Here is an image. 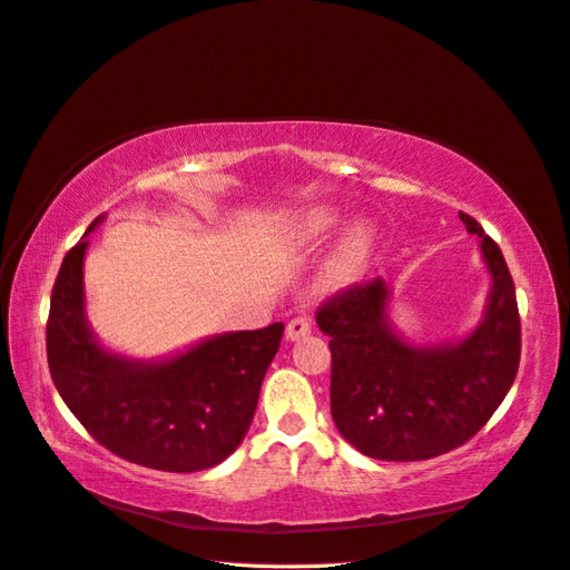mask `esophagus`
Here are the masks:
<instances>
[{
    "label": "esophagus",
    "mask_w": 570,
    "mask_h": 570,
    "mask_svg": "<svg viewBox=\"0 0 570 570\" xmlns=\"http://www.w3.org/2000/svg\"><path fill=\"white\" fill-rule=\"evenodd\" d=\"M306 335H312V323H308L306 318H292V321L287 323L285 337H287L289 342H297V340H302V337H306Z\"/></svg>",
    "instance_id": "1"
}]
</instances>
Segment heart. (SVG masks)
Wrapping results in <instances>:
<instances>
[{"instance_id": "b5f03b06", "label": "heart", "mask_w": 570, "mask_h": 570, "mask_svg": "<svg viewBox=\"0 0 570 570\" xmlns=\"http://www.w3.org/2000/svg\"><path fill=\"white\" fill-rule=\"evenodd\" d=\"M342 223V212L333 206H312L292 218L287 226V237L299 247H314L337 230ZM373 252V228L364 220H356L342 233L335 249L325 258L316 278V287L325 295L352 287L364 275Z\"/></svg>"}]
</instances>
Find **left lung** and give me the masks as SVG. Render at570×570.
Listing matches in <instances>:
<instances>
[{
  "label": "left lung",
  "instance_id": "left-lung-1",
  "mask_svg": "<svg viewBox=\"0 0 570 570\" xmlns=\"http://www.w3.org/2000/svg\"><path fill=\"white\" fill-rule=\"evenodd\" d=\"M490 273L485 312L469 335L416 344L390 318L392 289L383 278L352 287L318 308L331 337V411L340 435L381 461H423L469 442L490 421L519 373L521 318L504 254L480 223Z\"/></svg>",
  "mask_w": 570,
  "mask_h": 570
}]
</instances>
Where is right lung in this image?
<instances>
[{"instance_id":"obj_1","label":"right lung","mask_w":570,"mask_h":570,"mask_svg":"<svg viewBox=\"0 0 570 570\" xmlns=\"http://www.w3.org/2000/svg\"><path fill=\"white\" fill-rule=\"evenodd\" d=\"M92 220L63 256L47 321V361L61 400L109 452L147 469L195 473L226 461L252 425L285 325L204 337L164 358L101 344L88 321L85 254Z\"/></svg>"}]
</instances>
